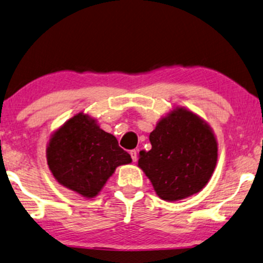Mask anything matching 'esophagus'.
Instances as JSON below:
<instances>
[{
    "label": "esophagus",
    "instance_id": "esophagus-1",
    "mask_svg": "<svg viewBox=\"0 0 263 263\" xmlns=\"http://www.w3.org/2000/svg\"><path fill=\"white\" fill-rule=\"evenodd\" d=\"M129 154H131L132 161H134V162H137V160H138V150H131V152H129Z\"/></svg>",
    "mask_w": 263,
    "mask_h": 263
}]
</instances>
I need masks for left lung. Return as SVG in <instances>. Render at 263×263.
I'll use <instances>...</instances> for the list:
<instances>
[{
    "label": "left lung",
    "mask_w": 263,
    "mask_h": 263,
    "mask_svg": "<svg viewBox=\"0 0 263 263\" xmlns=\"http://www.w3.org/2000/svg\"><path fill=\"white\" fill-rule=\"evenodd\" d=\"M152 149L139 153L138 166L159 197L177 201L201 191L218 160L212 128L197 115L177 108L150 134Z\"/></svg>",
    "instance_id": "1"
}]
</instances>
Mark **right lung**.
<instances>
[{
    "label": "right lung",
    "mask_w": 263,
    "mask_h": 263,
    "mask_svg": "<svg viewBox=\"0 0 263 263\" xmlns=\"http://www.w3.org/2000/svg\"><path fill=\"white\" fill-rule=\"evenodd\" d=\"M47 160L59 183L87 198L99 194L115 168L132 161L113 135L83 113L69 119L52 135Z\"/></svg>",
    "instance_id": "add662e5"
}]
</instances>
